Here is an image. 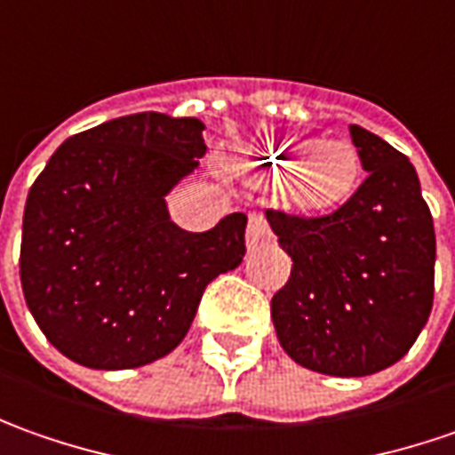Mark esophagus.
Returning <instances> with one entry per match:
<instances>
[{
	"instance_id": "esophagus-1",
	"label": "esophagus",
	"mask_w": 455,
	"mask_h": 455,
	"mask_svg": "<svg viewBox=\"0 0 455 455\" xmlns=\"http://www.w3.org/2000/svg\"><path fill=\"white\" fill-rule=\"evenodd\" d=\"M272 242V231H269V224H267V216L264 213L254 212L249 216V228H246V246L254 251V249H261L267 243Z\"/></svg>"
}]
</instances>
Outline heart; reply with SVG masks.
<instances>
[{"mask_svg": "<svg viewBox=\"0 0 455 455\" xmlns=\"http://www.w3.org/2000/svg\"><path fill=\"white\" fill-rule=\"evenodd\" d=\"M249 165H257L272 179H284L291 204L309 213L339 209L357 191L363 173L360 153L350 143H317L307 138H284L254 150Z\"/></svg>", "mask_w": 455, "mask_h": 455, "instance_id": "obj_1", "label": "heart"}]
</instances>
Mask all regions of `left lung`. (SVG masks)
Wrapping results in <instances>:
<instances>
[{
	"mask_svg": "<svg viewBox=\"0 0 455 455\" xmlns=\"http://www.w3.org/2000/svg\"><path fill=\"white\" fill-rule=\"evenodd\" d=\"M368 179L332 216L267 212L291 257L272 299L276 339L297 365L365 378L395 365L433 307L435 231L413 164L380 135L350 125Z\"/></svg>",
	"mask_w": 455,
	"mask_h": 455,
	"instance_id": "obj_1",
	"label": "left lung"
}]
</instances>
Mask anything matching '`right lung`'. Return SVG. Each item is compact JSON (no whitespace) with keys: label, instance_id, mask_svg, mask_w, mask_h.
I'll use <instances>...</instances> for the list:
<instances>
[{"label":"right lung","instance_id":"1","mask_svg":"<svg viewBox=\"0 0 455 455\" xmlns=\"http://www.w3.org/2000/svg\"><path fill=\"white\" fill-rule=\"evenodd\" d=\"M198 118L135 113L68 138L29 188L24 302L72 363L131 370L176 350L206 284L242 264L243 213L191 234L165 196L198 168Z\"/></svg>","mask_w":455,"mask_h":455}]
</instances>
